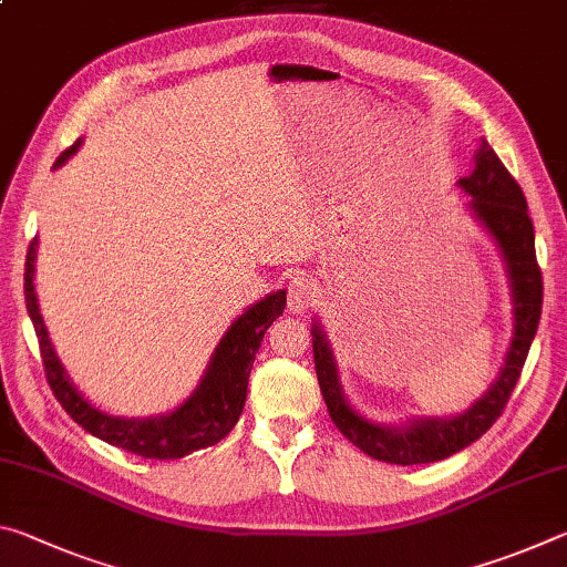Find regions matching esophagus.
<instances>
[{"label": "esophagus", "mask_w": 567, "mask_h": 567, "mask_svg": "<svg viewBox=\"0 0 567 567\" xmlns=\"http://www.w3.org/2000/svg\"><path fill=\"white\" fill-rule=\"evenodd\" d=\"M318 300V282L307 275H295L287 285V307L290 312H307Z\"/></svg>", "instance_id": "1"}]
</instances>
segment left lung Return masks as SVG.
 Instances as JSON below:
<instances>
[{
    "label": "left lung",
    "instance_id": "8db88e82",
    "mask_svg": "<svg viewBox=\"0 0 567 567\" xmlns=\"http://www.w3.org/2000/svg\"><path fill=\"white\" fill-rule=\"evenodd\" d=\"M457 187L470 195L467 213L495 239L501 249L513 297V338L505 362L491 388L465 412L453 417H417L405 425H380L360 415L340 385L338 360L320 322H312V352L318 370L324 405L340 433L358 445L362 453L392 465L437 463L465 450L483 437L501 417L511 400L515 382L520 378L527 352L535 340L543 310V275L535 257V229L527 215V203L520 185L505 169L501 157L483 140L475 155V167Z\"/></svg>",
    "mask_w": 567,
    "mask_h": 567
}]
</instances>
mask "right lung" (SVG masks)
<instances>
[{
	"mask_svg": "<svg viewBox=\"0 0 567 567\" xmlns=\"http://www.w3.org/2000/svg\"><path fill=\"white\" fill-rule=\"evenodd\" d=\"M82 140H76L70 150H64L56 157L54 167H62L76 150H80ZM34 260H37V237L32 239L30 249H27V265H24V302L27 312L34 322V332L40 338L42 362L47 380L54 398L62 402L76 425H82L94 437L104 440L114 447L127 450L140 457L150 460H177L185 457L195 450L209 447L229 435V430L237 425L239 415H243L245 400H247V380L249 370H252L255 354L260 350L262 338L270 324L280 318L287 292L277 290L272 295L262 297L260 302L249 305L239 318L229 324L223 340L209 358L207 370L199 378V385L192 390V395L165 415L152 417H117L110 412L100 410L97 405L82 395L74 388V382L66 375L62 360L56 358L54 344L50 340V332L44 328V320L40 315V302H37L34 292Z\"/></svg>",
	"mask_w": 567,
	"mask_h": 567,
	"instance_id": "1",
	"label": "right lung"
}]
</instances>
